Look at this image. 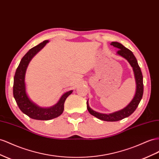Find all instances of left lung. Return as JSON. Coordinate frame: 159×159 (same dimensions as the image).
<instances>
[{
    "label": "left lung",
    "mask_w": 159,
    "mask_h": 159,
    "mask_svg": "<svg viewBox=\"0 0 159 159\" xmlns=\"http://www.w3.org/2000/svg\"><path fill=\"white\" fill-rule=\"evenodd\" d=\"M110 45L119 49L117 51L116 55L127 60V61L130 63V65L132 67L136 81V92L134 98H132L131 102L125 108L111 114L100 113L92 110L89 106L88 100L87 101V108L90 114L98 119L107 122H116L128 117L134 112L138 107L143 95V77L138 61H137L135 56L130 50L127 49L118 42H111Z\"/></svg>",
    "instance_id": "obj_1"
}]
</instances>
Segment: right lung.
Wrapping results in <instances>:
<instances>
[{"mask_svg": "<svg viewBox=\"0 0 159 159\" xmlns=\"http://www.w3.org/2000/svg\"><path fill=\"white\" fill-rule=\"evenodd\" d=\"M49 42L45 40L30 49L20 60L14 77L13 96L20 110L29 118L39 120H49L61 115L64 110V103L66 98L73 92V90L64 93L55 105L44 108L37 105L30 99L26 91L25 74L29 63L35 55L44 48Z\"/></svg>", "mask_w": 159, "mask_h": 159, "instance_id": "1", "label": "right lung"}]
</instances>
